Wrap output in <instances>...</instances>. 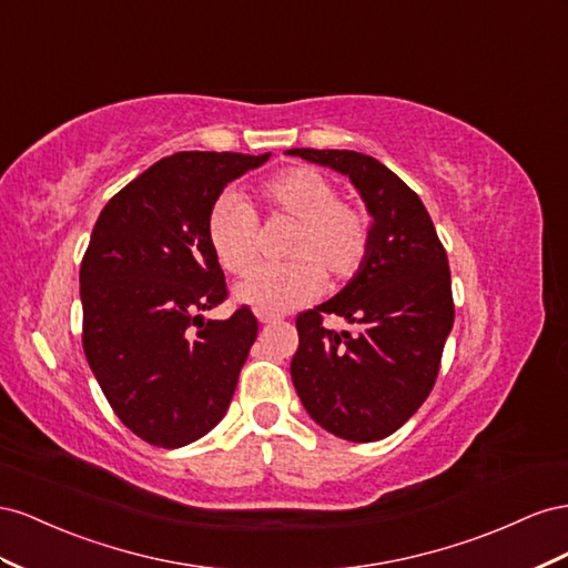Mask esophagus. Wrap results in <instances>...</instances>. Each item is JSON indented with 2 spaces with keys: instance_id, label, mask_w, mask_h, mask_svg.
<instances>
[{
  "instance_id": "obj_1",
  "label": "esophagus",
  "mask_w": 568,
  "mask_h": 568,
  "mask_svg": "<svg viewBox=\"0 0 568 568\" xmlns=\"http://www.w3.org/2000/svg\"><path fill=\"white\" fill-rule=\"evenodd\" d=\"M256 318H258V323H278L281 321L278 314H271V312H258Z\"/></svg>"
}]
</instances>
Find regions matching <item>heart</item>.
Instances as JSON below:
<instances>
[{"instance_id":"1","label":"heart","mask_w":568,"mask_h":568,"mask_svg":"<svg viewBox=\"0 0 568 568\" xmlns=\"http://www.w3.org/2000/svg\"><path fill=\"white\" fill-rule=\"evenodd\" d=\"M258 202L271 216L293 221L283 256L287 262L256 266L235 285V300L258 312H290L312 302L323 275L349 283L371 252V219L362 206L337 200V185L312 166H290L258 187ZM206 237L216 262L229 273H245L258 242L254 209L229 192L209 212Z\"/></svg>"}]
</instances>
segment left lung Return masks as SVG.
Segmentation results:
<instances>
[{"label": "left lung", "instance_id": "8db88e82", "mask_svg": "<svg viewBox=\"0 0 568 568\" xmlns=\"http://www.w3.org/2000/svg\"><path fill=\"white\" fill-rule=\"evenodd\" d=\"M347 175L371 223L366 264L335 297L297 316L290 364L304 409L352 443L383 440L416 414L455 323L447 252L418 194L378 159L349 150H287ZM343 315L352 332L322 326Z\"/></svg>", "mask_w": 568, "mask_h": 568}]
</instances>
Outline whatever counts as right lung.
Wrapping results in <instances>:
<instances>
[{
    "instance_id": "add662e5",
    "label": "right lung",
    "mask_w": 568,
    "mask_h": 568,
    "mask_svg": "<svg viewBox=\"0 0 568 568\" xmlns=\"http://www.w3.org/2000/svg\"><path fill=\"white\" fill-rule=\"evenodd\" d=\"M266 154L178 152L156 161L97 219L80 264L83 349L125 428L175 449L229 412L256 318H204L225 297L206 221L223 187Z\"/></svg>"
}]
</instances>
